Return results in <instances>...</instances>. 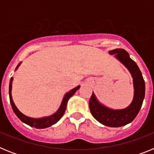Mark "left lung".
Returning a JSON list of instances; mask_svg holds the SVG:
<instances>
[{"mask_svg": "<svg viewBox=\"0 0 154 154\" xmlns=\"http://www.w3.org/2000/svg\"><path fill=\"white\" fill-rule=\"evenodd\" d=\"M109 53L115 55L116 58L123 63L131 73L134 87L133 102L126 109H112L99 103L92 92L89 99V109L92 116L100 123L109 127H119L131 123L138 114L145 96V82L137 63L130 58L126 50L116 48Z\"/></svg>", "mask_w": 154, "mask_h": 154, "instance_id": "left-lung-1", "label": "left lung"}]
</instances>
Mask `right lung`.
I'll list each match as a JSON object with an SVG mask.
<instances>
[{
  "label": "right lung",
  "mask_w": 154,
  "mask_h": 154,
  "mask_svg": "<svg viewBox=\"0 0 154 154\" xmlns=\"http://www.w3.org/2000/svg\"><path fill=\"white\" fill-rule=\"evenodd\" d=\"M21 62L17 65L16 69L18 68V66L21 65ZM12 81H13V77L11 78L10 80V84H9V97H10V103L11 105V107L13 109V111L14 112L15 115L17 116L19 119H21V121H22L23 123H26L27 125L30 126H32V127L37 128V129H45V128L49 127V126H52L55 123H56L62 117V116L64 115L65 112V109H66V106H67V103L69 101V99H70V97L73 96L75 94V92L78 90L80 88V85H78L77 87L74 88L73 89H72L71 91H69V92L65 94V96H64L63 99H62V102L61 103V106L59 107L57 112L55 113H54L53 115L49 116H46V117H42V118H38V119H35V118H31L28 117L27 116L24 115L22 112H21L18 110V109L16 107V106L14 105L13 102V99H12L11 96V89H12Z\"/></svg>",
  "instance_id": "1"
}]
</instances>
